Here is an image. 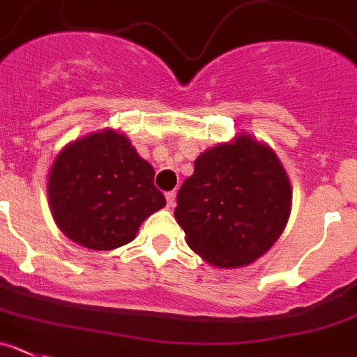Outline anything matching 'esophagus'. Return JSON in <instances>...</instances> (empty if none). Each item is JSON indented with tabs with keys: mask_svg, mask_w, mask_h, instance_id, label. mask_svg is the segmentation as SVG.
Wrapping results in <instances>:
<instances>
[{
	"mask_svg": "<svg viewBox=\"0 0 357 357\" xmlns=\"http://www.w3.org/2000/svg\"><path fill=\"white\" fill-rule=\"evenodd\" d=\"M165 199H167V206H169V208H174V204H176V192H167V194H165Z\"/></svg>",
	"mask_w": 357,
	"mask_h": 357,
	"instance_id": "1",
	"label": "esophagus"
}]
</instances>
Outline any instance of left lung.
<instances>
[{
    "label": "left lung",
    "mask_w": 357,
    "mask_h": 357,
    "mask_svg": "<svg viewBox=\"0 0 357 357\" xmlns=\"http://www.w3.org/2000/svg\"><path fill=\"white\" fill-rule=\"evenodd\" d=\"M292 208L276 153L248 133L206 149L178 194L176 222L202 261L236 269L257 261L282 236Z\"/></svg>",
    "instance_id": "obj_1"
}]
</instances>
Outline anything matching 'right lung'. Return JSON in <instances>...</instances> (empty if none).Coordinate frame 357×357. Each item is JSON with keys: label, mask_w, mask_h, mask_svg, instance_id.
<instances>
[{"label": "right lung", "mask_w": 357, "mask_h": 357, "mask_svg": "<svg viewBox=\"0 0 357 357\" xmlns=\"http://www.w3.org/2000/svg\"><path fill=\"white\" fill-rule=\"evenodd\" d=\"M155 169L125 133L102 128L66 144L49 171L47 197L59 231L89 250L132 241L148 216L165 206Z\"/></svg>", "instance_id": "obj_1"}]
</instances>
